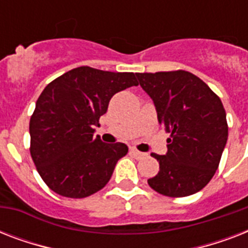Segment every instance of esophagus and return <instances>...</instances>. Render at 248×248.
Segmentation results:
<instances>
[{
    "label": "esophagus",
    "mask_w": 248,
    "mask_h": 248,
    "mask_svg": "<svg viewBox=\"0 0 248 248\" xmlns=\"http://www.w3.org/2000/svg\"><path fill=\"white\" fill-rule=\"evenodd\" d=\"M130 155H132L134 157H135L136 159H140V158H143V157H145V153H143V152H139L138 149H130Z\"/></svg>",
    "instance_id": "1"
}]
</instances>
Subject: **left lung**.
Instances as JSON below:
<instances>
[{"label": "left lung", "instance_id": "1", "mask_svg": "<svg viewBox=\"0 0 248 248\" xmlns=\"http://www.w3.org/2000/svg\"><path fill=\"white\" fill-rule=\"evenodd\" d=\"M136 77L155 103L159 124L170 134L167 153H152L159 171L148 184L167 197L200 192L215 175L228 140L220 97L197 76L181 69Z\"/></svg>", "mask_w": 248, "mask_h": 248}]
</instances>
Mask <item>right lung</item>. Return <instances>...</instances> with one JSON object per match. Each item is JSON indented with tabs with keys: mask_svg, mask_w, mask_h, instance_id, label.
I'll return each instance as SVG.
<instances>
[{
	"mask_svg": "<svg viewBox=\"0 0 248 248\" xmlns=\"http://www.w3.org/2000/svg\"><path fill=\"white\" fill-rule=\"evenodd\" d=\"M138 85L131 72L78 67L45 87L29 121V151L52 192L85 198L107 185L128 148L103 143L93 136V127L100 126L99 118L114 93Z\"/></svg>",
	"mask_w": 248,
	"mask_h": 248,
	"instance_id": "add662e5",
	"label": "right lung"
}]
</instances>
